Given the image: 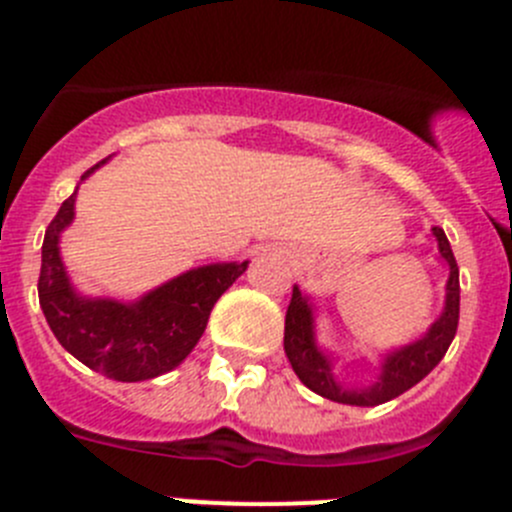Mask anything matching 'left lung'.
Segmentation results:
<instances>
[{
  "label": "left lung",
  "instance_id": "8db88e82",
  "mask_svg": "<svg viewBox=\"0 0 512 512\" xmlns=\"http://www.w3.org/2000/svg\"><path fill=\"white\" fill-rule=\"evenodd\" d=\"M433 235L438 241V251H441V256L451 269L443 315L425 333V338L387 356L379 382L366 387V390H343L341 384H336V379L330 374L328 359L320 354L315 341H312L310 305H307L300 289H292V300H289L287 318H284V354H287L289 364L300 377V382L310 387L315 395L328 397L333 402H343V405L374 408V405L395 400L397 395L415 387L446 356L456 336V325H459V266H456L454 251H451L446 233L441 228H433Z\"/></svg>",
  "mask_w": 512,
  "mask_h": 512
}]
</instances>
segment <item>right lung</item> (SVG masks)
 <instances>
[{"mask_svg": "<svg viewBox=\"0 0 512 512\" xmlns=\"http://www.w3.org/2000/svg\"><path fill=\"white\" fill-rule=\"evenodd\" d=\"M71 220L74 194L45 230L38 279L40 307L58 343L81 364L115 382H143L182 364L205 333L215 302L248 266L243 261L187 271L135 305L84 300L71 289L58 256V238Z\"/></svg>", "mask_w": 512, "mask_h": 512, "instance_id": "1", "label": "right lung"}]
</instances>
